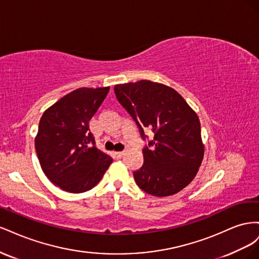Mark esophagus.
I'll use <instances>...</instances> for the list:
<instances>
[{
  "mask_svg": "<svg viewBox=\"0 0 259 259\" xmlns=\"http://www.w3.org/2000/svg\"><path fill=\"white\" fill-rule=\"evenodd\" d=\"M114 154H115V156H116L117 159H120V158H122V156H123L124 152L123 151H119V152H114Z\"/></svg>",
  "mask_w": 259,
  "mask_h": 259,
  "instance_id": "34e87169",
  "label": "esophagus"
}]
</instances>
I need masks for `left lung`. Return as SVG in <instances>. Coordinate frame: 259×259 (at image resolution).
<instances>
[{
    "label": "left lung",
    "mask_w": 259,
    "mask_h": 259,
    "mask_svg": "<svg viewBox=\"0 0 259 259\" xmlns=\"http://www.w3.org/2000/svg\"><path fill=\"white\" fill-rule=\"evenodd\" d=\"M116 99L133 117L144 140V164L134 171L137 186L155 197L179 192L197 175L204 147L199 117L179 94L166 85L142 80L114 86Z\"/></svg>",
    "instance_id": "obj_1"
}]
</instances>
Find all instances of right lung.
<instances>
[{
	"label": "right lung",
	"instance_id": "1",
	"mask_svg": "<svg viewBox=\"0 0 259 259\" xmlns=\"http://www.w3.org/2000/svg\"><path fill=\"white\" fill-rule=\"evenodd\" d=\"M110 88H82L46 110L38 123L35 151L51 182L62 190L82 193L103 178L112 158L96 148L90 120Z\"/></svg>",
	"mask_w": 259,
	"mask_h": 259
}]
</instances>
